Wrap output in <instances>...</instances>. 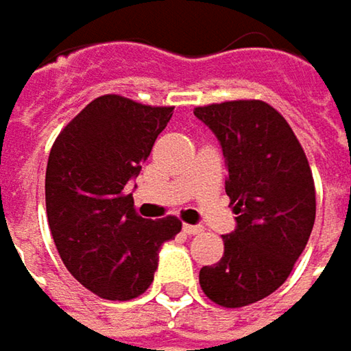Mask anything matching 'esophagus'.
<instances>
[{"mask_svg":"<svg viewBox=\"0 0 351 351\" xmlns=\"http://www.w3.org/2000/svg\"><path fill=\"white\" fill-rule=\"evenodd\" d=\"M202 230H204V226H199V224H184L186 234H199Z\"/></svg>","mask_w":351,"mask_h":351,"instance_id":"esophagus-1","label":"esophagus"}]
</instances>
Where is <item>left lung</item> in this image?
<instances>
[{
	"label": "left lung",
	"instance_id": "8db88e82",
	"mask_svg": "<svg viewBox=\"0 0 351 351\" xmlns=\"http://www.w3.org/2000/svg\"><path fill=\"white\" fill-rule=\"evenodd\" d=\"M222 145L226 196L237 216L224 254L202 267L199 287L222 307H244L275 293L305 250L315 222V184L285 117L263 101L196 107Z\"/></svg>",
	"mask_w": 351,
	"mask_h": 351
}]
</instances>
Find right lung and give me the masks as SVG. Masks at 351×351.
<instances>
[{
	"label": "right lung",
	"instance_id": "add662e5",
	"mask_svg": "<svg viewBox=\"0 0 351 351\" xmlns=\"http://www.w3.org/2000/svg\"><path fill=\"white\" fill-rule=\"evenodd\" d=\"M171 114L173 107L103 95L66 125L50 149L52 239L70 275L103 299L129 301L145 293L161 244L182 230L176 216L141 218L127 192Z\"/></svg>",
	"mask_w": 351,
	"mask_h": 351
}]
</instances>
